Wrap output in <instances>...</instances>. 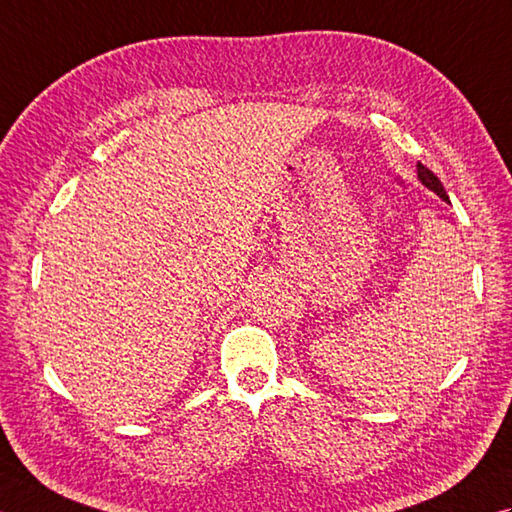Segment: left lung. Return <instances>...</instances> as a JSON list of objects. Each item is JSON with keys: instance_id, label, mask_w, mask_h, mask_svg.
I'll return each mask as SVG.
<instances>
[{"instance_id": "left-lung-1", "label": "left lung", "mask_w": 512, "mask_h": 512, "mask_svg": "<svg viewBox=\"0 0 512 512\" xmlns=\"http://www.w3.org/2000/svg\"><path fill=\"white\" fill-rule=\"evenodd\" d=\"M416 173H418V181L420 184H423L427 190H431V192H436V195L442 199V201H447L449 203V195H447V190H445V186L440 184V179L431 173V170L427 168V166H423V164H416Z\"/></svg>"}]
</instances>
